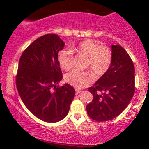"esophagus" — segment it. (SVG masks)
<instances>
[{
	"instance_id": "obj_1",
	"label": "esophagus",
	"mask_w": 149,
	"mask_h": 149,
	"mask_svg": "<svg viewBox=\"0 0 149 149\" xmlns=\"http://www.w3.org/2000/svg\"><path fill=\"white\" fill-rule=\"evenodd\" d=\"M75 91H76V94H79V93L81 92V90H79V89H76L75 90Z\"/></svg>"
}]
</instances>
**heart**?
I'll return each mask as SVG.
<instances>
[{
  "instance_id": "b5f03b06",
  "label": "heart",
  "mask_w": 149,
  "mask_h": 149,
  "mask_svg": "<svg viewBox=\"0 0 149 149\" xmlns=\"http://www.w3.org/2000/svg\"><path fill=\"white\" fill-rule=\"evenodd\" d=\"M79 54L88 57L87 65L90 66L93 73L97 77L103 76L110 67L112 61V52L107 46L100 45L92 40L80 42L74 47ZM58 60L63 70H68L73 65V55L69 49H63L58 52ZM65 81L76 88H83L92 81L89 73L73 70L65 76Z\"/></svg>"
}]
</instances>
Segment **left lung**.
Here are the masks:
<instances>
[{"mask_svg":"<svg viewBox=\"0 0 149 149\" xmlns=\"http://www.w3.org/2000/svg\"><path fill=\"white\" fill-rule=\"evenodd\" d=\"M112 61L109 70L94 86L88 88L93 100L86 106L94 120L114 119L130 103L135 92V68L131 58L120 45H112Z\"/></svg>","mask_w":149,"mask_h":149,"instance_id":"left-lung-1","label":"left lung"}]
</instances>
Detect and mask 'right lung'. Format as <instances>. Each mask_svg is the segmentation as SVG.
Wrapping results in <instances>:
<instances>
[{"label":"right lung","instance_id":"1","mask_svg":"<svg viewBox=\"0 0 149 149\" xmlns=\"http://www.w3.org/2000/svg\"><path fill=\"white\" fill-rule=\"evenodd\" d=\"M65 43L55 34L39 37L23 52L16 84L26 107L35 117L56 123L68 113L75 89L68 84L56 86L63 79L58 55Z\"/></svg>","mask_w":149,"mask_h":149}]
</instances>
